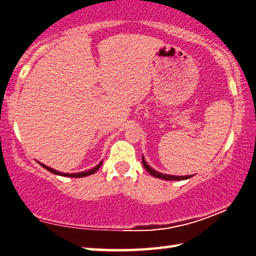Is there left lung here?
Here are the masks:
<instances>
[{"label": "left lung", "mask_w": 256, "mask_h": 256, "mask_svg": "<svg viewBox=\"0 0 256 256\" xmlns=\"http://www.w3.org/2000/svg\"><path fill=\"white\" fill-rule=\"evenodd\" d=\"M142 165L144 168L147 170V171L149 172L150 176H155V178H158V179H163V180H166V181H180V180H186V179H190L192 176H170V174H164V173H160V172H157L154 170L152 168H150V166L148 165L147 162H146L144 157L142 156Z\"/></svg>", "instance_id": "1"}]
</instances>
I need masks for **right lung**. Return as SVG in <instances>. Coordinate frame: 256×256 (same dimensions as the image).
<instances>
[{
  "label": "right lung",
  "instance_id": "obj_1",
  "mask_svg": "<svg viewBox=\"0 0 256 256\" xmlns=\"http://www.w3.org/2000/svg\"><path fill=\"white\" fill-rule=\"evenodd\" d=\"M101 164H102V162H100V163H99L98 165H96V166H94V168H91V170H88V171H85V172H78V173H62V172L56 171V170H54V168H48V166H46V165H44V164H42V163H40V166H43V168H46V170H48V172H51V173H54V174H56V176H70V178H83V176H91V174L96 173V171H98L99 168L101 166Z\"/></svg>",
  "mask_w": 256,
  "mask_h": 256
}]
</instances>
